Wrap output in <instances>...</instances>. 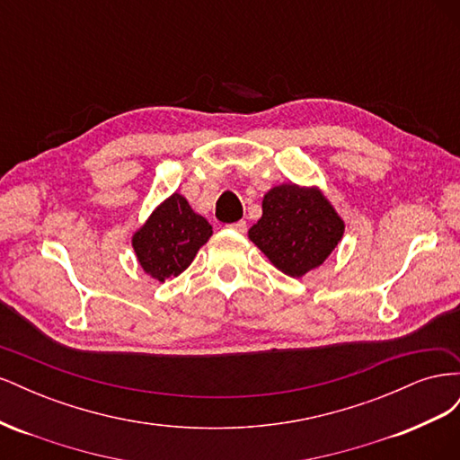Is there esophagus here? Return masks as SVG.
<instances>
[{
    "label": "esophagus",
    "mask_w": 460,
    "mask_h": 460,
    "mask_svg": "<svg viewBox=\"0 0 460 460\" xmlns=\"http://www.w3.org/2000/svg\"><path fill=\"white\" fill-rule=\"evenodd\" d=\"M226 228L238 232V234H243L247 230V225H245V220H238V222H234V225H228Z\"/></svg>",
    "instance_id": "1"
}]
</instances>
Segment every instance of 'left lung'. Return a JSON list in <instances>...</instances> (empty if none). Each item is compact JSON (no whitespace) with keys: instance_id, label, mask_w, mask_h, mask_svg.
<instances>
[{"instance_id":"8db88e82","label":"left lung","mask_w":460,"mask_h":460,"mask_svg":"<svg viewBox=\"0 0 460 460\" xmlns=\"http://www.w3.org/2000/svg\"><path fill=\"white\" fill-rule=\"evenodd\" d=\"M343 232V218L318 188L280 184L264 193L249 240L278 270L301 278L328 259Z\"/></svg>"}]
</instances>
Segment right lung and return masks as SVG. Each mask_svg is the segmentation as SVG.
I'll list each match as a JSON object with an SVG mask.
<instances>
[{"mask_svg": "<svg viewBox=\"0 0 460 460\" xmlns=\"http://www.w3.org/2000/svg\"><path fill=\"white\" fill-rule=\"evenodd\" d=\"M211 235L207 218L193 213L184 196L172 193L134 232L132 247L144 272L164 282L182 274Z\"/></svg>", "mask_w": 460, "mask_h": 460, "instance_id": "1", "label": "right lung"}]
</instances>
